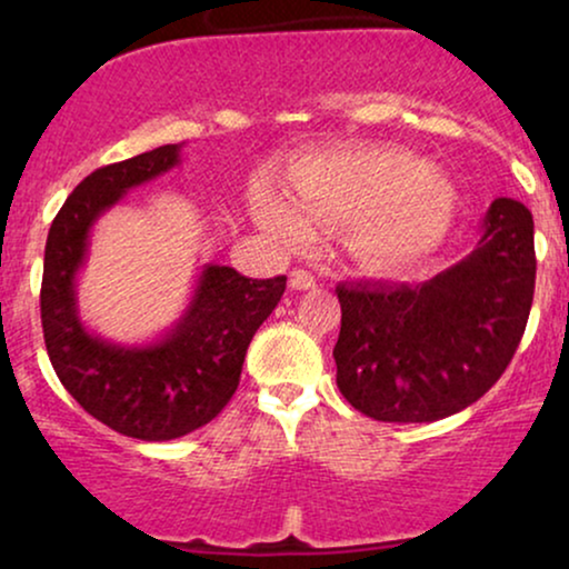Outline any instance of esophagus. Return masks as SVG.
<instances>
[{
    "label": "esophagus",
    "mask_w": 569,
    "mask_h": 569,
    "mask_svg": "<svg viewBox=\"0 0 569 569\" xmlns=\"http://www.w3.org/2000/svg\"><path fill=\"white\" fill-rule=\"evenodd\" d=\"M290 287H292V290H313L316 277L306 269H295L290 274Z\"/></svg>",
    "instance_id": "1"
}]
</instances>
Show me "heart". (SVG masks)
Returning a JSON list of instances; mask_svg holds the SVG:
<instances>
[{
    "label": "heart",
    "mask_w": 569,
    "mask_h": 569,
    "mask_svg": "<svg viewBox=\"0 0 569 569\" xmlns=\"http://www.w3.org/2000/svg\"><path fill=\"white\" fill-rule=\"evenodd\" d=\"M292 201L263 193L256 217L287 243H306L310 223L347 226L355 259L372 271H401L427 259L456 217V189L442 170L401 150H347L302 162Z\"/></svg>",
    "instance_id": "obj_1"
}]
</instances>
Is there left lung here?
Listing matches in <instances>:
<instances>
[{
  "label": "left lung",
  "mask_w": 569,
  "mask_h": 569,
  "mask_svg": "<svg viewBox=\"0 0 569 569\" xmlns=\"http://www.w3.org/2000/svg\"><path fill=\"white\" fill-rule=\"evenodd\" d=\"M533 217L500 197L473 251L422 284H339L337 386L378 422H435L508 368L533 302Z\"/></svg>",
  "instance_id": "left-lung-1"
}]
</instances>
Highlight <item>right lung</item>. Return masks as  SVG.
I'll list each match as a JSON object with an SVG mask.
<instances>
[{
    "instance_id": "add662e5",
    "label": "right lung",
    "mask_w": 569,
    "mask_h": 569,
    "mask_svg": "<svg viewBox=\"0 0 569 569\" xmlns=\"http://www.w3.org/2000/svg\"><path fill=\"white\" fill-rule=\"evenodd\" d=\"M181 147H154L90 173L53 217L43 256L41 323L61 386L98 422L147 442L176 440L220 415L236 393L256 329L287 287V277L248 279L204 263L183 316L150 345H116L82 323L77 274L92 224L123 193L176 168Z\"/></svg>"
}]
</instances>
